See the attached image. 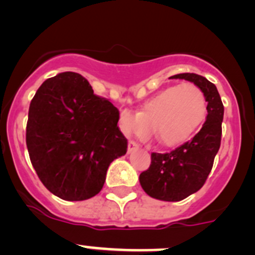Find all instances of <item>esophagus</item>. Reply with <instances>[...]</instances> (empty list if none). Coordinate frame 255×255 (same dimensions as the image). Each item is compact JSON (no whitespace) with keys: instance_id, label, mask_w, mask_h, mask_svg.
Returning a JSON list of instances; mask_svg holds the SVG:
<instances>
[{"instance_id":"obj_1","label":"esophagus","mask_w":255,"mask_h":255,"mask_svg":"<svg viewBox=\"0 0 255 255\" xmlns=\"http://www.w3.org/2000/svg\"><path fill=\"white\" fill-rule=\"evenodd\" d=\"M137 148H138V145L135 142V141H132V140L128 141V153L133 152V151L137 150Z\"/></svg>"}]
</instances>
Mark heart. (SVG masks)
Listing matches in <instances>:
<instances>
[{"label":"heart","instance_id":"obj_1","mask_svg":"<svg viewBox=\"0 0 255 255\" xmlns=\"http://www.w3.org/2000/svg\"><path fill=\"white\" fill-rule=\"evenodd\" d=\"M207 102L202 89L193 83L161 90L143 103L137 114L123 110L119 128L125 135L155 137L163 146L185 142L205 119Z\"/></svg>","mask_w":255,"mask_h":255}]
</instances>
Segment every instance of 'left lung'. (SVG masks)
<instances>
[{
  "label": "left lung",
  "mask_w": 255,
  "mask_h": 255,
  "mask_svg": "<svg viewBox=\"0 0 255 255\" xmlns=\"http://www.w3.org/2000/svg\"><path fill=\"white\" fill-rule=\"evenodd\" d=\"M172 79H185L202 89L207 117L202 128L171 152L151 153V165L140 173V185L150 197L177 202L197 192L207 180L221 146L224 108L216 85L202 75L182 73Z\"/></svg>",
  "instance_id": "8db88e82"
}]
</instances>
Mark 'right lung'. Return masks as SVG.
Segmentation results:
<instances>
[{
    "label": "right lung",
    "mask_w": 255,
    "mask_h": 255,
    "mask_svg": "<svg viewBox=\"0 0 255 255\" xmlns=\"http://www.w3.org/2000/svg\"><path fill=\"white\" fill-rule=\"evenodd\" d=\"M118 122L119 110L83 75L64 72L45 80L26 128L29 158L45 188L65 201L98 195L110 163L128 151Z\"/></svg>",
    "instance_id": "obj_1"
}]
</instances>
